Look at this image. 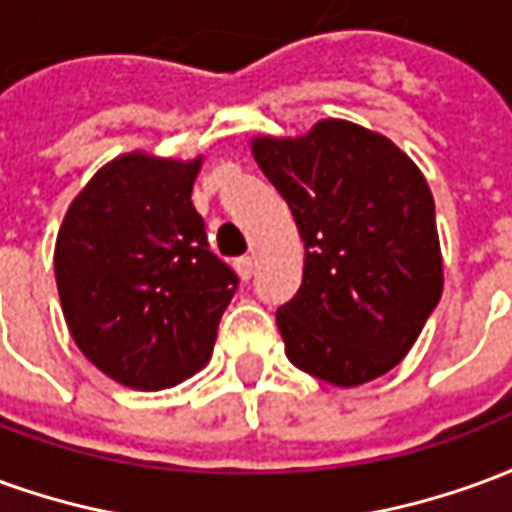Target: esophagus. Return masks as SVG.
Listing matches in <instances>:
<instances>
[{
	"label": "esophagus",
	"instance_id": "34e87169",
	"mask_svg": "<svg viewBox=\"0 0 512 512\" xmlns=\"http://www.w3.org/2000/svg\"><path fill=\"white\" fill-rule=\"evenodd\" d=\"M235 271H238V277L241 279L252 277V274H255V257H238V260H235Z\"/></svg>",
	"mask_w": 512,
	"mask_h": 512
}]
</instances>
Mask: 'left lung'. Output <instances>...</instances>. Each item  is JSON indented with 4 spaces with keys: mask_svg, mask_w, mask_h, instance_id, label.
<instances>
[{
    "mask_svg": "<svg viewBox=\"0 0 512 512\" xmlns=\"http://www.w3.org/2000/svg\"><path fill=\"white\" fill-rule=\"evenodd\" d=\"M252 156L304 241L301 288L277 310L288 359L345 389L389 373L444 288L425 175L392 139L348 120L255 136Z\"/></svg>",
    "mask_w": 512,
    "mask_h": 512,
    "instance_id": "8db88e82",
    "label": "left lung"
}]
</instances>
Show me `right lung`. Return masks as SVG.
I'll return each instance as SVG.
<instances>
[{"label": "right lung", "instance_id": "add662e5", "mask_svg": "<svg viewBox=\"0 0 512 512\" xmlns=\"http://www.w3.org/2000/svg\"><path fill=\"white\" fill-rule=\"evenodd\" d=\"M200 167L202 156L112 158L57 233L54 277L73 343L131 389H169L208 365L238 288L191 205Z\"/></svg>", "mask_w": 512, "mask_h": 512}]
</instances>
